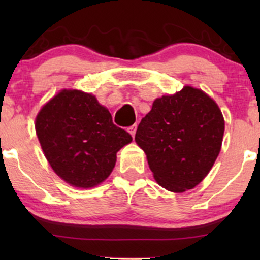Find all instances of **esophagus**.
<instances>
[{
  "label": "esophagus",
  "mask_w": 260,
  "mask_h": 260,
  "mask_svg": "<svg viewBox=\"0 0 260 260\" xmlns=\"http://www.w3.org/2000/svg\"><path fill=\"white\" fill-rule=\"evenodd\" d=\"M127 131L129 132L131 134H132V137H134V134H136V131H137V124H133V126L128 127Z\"/></svg>",
  "instance_id": "obj_1"
}]
</instances>
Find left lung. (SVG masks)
Masks as SVG:
<instances>
[{
  "label": "left lung",
  "mask_w": 260,
  "mask_h": 260,
  "mask_svg": "<svg viewBox=\"0 0 260 260\" xmlns=\"http://www.w3.org/2000/svg\"><path fill=\"white\" fill-rule=\"evenodd\" d=\"M225 131L219 106L204 91L184 86L159 98L142 118L136 142L161 187L181 193L204 180L220 153Z\"/></svg>",
  "instance_id": "8db88e82"
}]
</instances>
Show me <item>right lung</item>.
<instances>
[{"instance_id":"obj_1","label":"right lung","mask_w":260,"mask_h":260,"mask_svg":"<svg viewBox=\"0 0 260 260\" xmlns=\"http://www.w3.org/2000/svg\"><path fill=\"white\" fill-rule=\"evenodd\" d=\"M35 129L53 171L78 188L105 181L117 151L132 142L96 98L79 90L64 89L53 96L38 113Z\"/></svg>"}]
</instances>
